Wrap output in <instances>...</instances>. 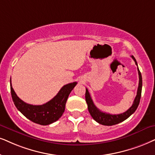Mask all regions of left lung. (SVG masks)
Returning a JSON list of instances; mask_svg holds the SVG:
<instances>
[{
  "instance_id": "left-lung-1",
  "label": "left lung",
  "mask_w": 155,
  "mask_h": 155,
  "mask_svg": "<svg viewBox=\"0 0 155 155\" xmlns=\"http://www.w3.org/2000/svg\"><path fill=\"white\" fill-rule=\"evenodd\" d=\"M132 58L134 59L136 65L137 66V61L134 58V56H132ZM137 70L139 74V86L137 89V96L136 97H135L132 107H131L128 110L122 114H111L103 112V111L99 110V109L94 105L93 101H92L91 97V96H90V94L89 91H88V89H86L85 98L86 101H87V104L88 105V110H89L92 118L94 119L96 121H97L99 124L106 125V126H111V125L119 124V123L121 122V121H124L125 119H127L128 117H130L131 115L136 111V109H137L139 104H140V101L142 87V74H141V72L140 71L139 68H137Z\"/></svg>"
}]
</instances>
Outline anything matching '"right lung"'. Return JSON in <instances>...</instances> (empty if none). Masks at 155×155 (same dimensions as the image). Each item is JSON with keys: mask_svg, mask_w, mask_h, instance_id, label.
Masks as SVG:
<instances>
[{"mask_svg": "<svg viewBox=\"0 0 155 155\" xmlns=\"http://www.w3.org/2000/svg\"><path fill=\"white\" fill-rule=\"evenodd\" d=\"M11 92L15 107L33 122L41 125H48L57 121L65 110L66 101L77 82L64 85L51 100L42 105H32L24 102L15 94L11 85Z\"/></svg>", "mask_w": 155, "mask_h": 155, "instance_id": "1", "label": "right lung"}]
</instances>
